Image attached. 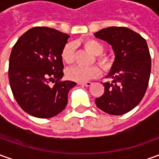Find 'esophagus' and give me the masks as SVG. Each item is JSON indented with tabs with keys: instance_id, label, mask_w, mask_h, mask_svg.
<instances>
[{
	"instance_id": "esophagus-1",
	"label": "esophagus",
	"mask_w": 159,
	"mask_h": 159,
	"mask_svg": "<svg viewBox=\"0 0 159 159\" xmlns=\"http://www.w3.org/2000/svg\"><path fill=\"white\" fill-rule=\"evenodd\" d=\"M79 85L80 86H89L92 85V82H85V83H79Z\"/></svg>"
}]
</instances>
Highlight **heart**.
<instances>
[{
    "label": "heart",
    "instance_id": "1",
    "mask_svg": "<svg viewBox=\"0 0 159 159\" xmlns=\"http://www.w3.org/2000/svg\"><path fill=\"white\" fill-rule=\"evenodd\" d=\"M80 44L84 48L88 50L93 54L95 55V61L104 70H109L111 67L112 61L109 55L103 53L105 50V46L100 41L95 39H86L82 40ZM61 59L66 64H72L75 59V47L73 43L66 44L61 53ZM101 71L97 66H93L89 67H84L76 66L69 68L66 71V77L70 80L79 82V83H85L93 80L100 76Z\"/></svg>",
    "mask_w": 159,
    "mask_h": 159
}]
</instances>
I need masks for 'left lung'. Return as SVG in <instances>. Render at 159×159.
<instances>
[{
	"label": "left lung",
	"instance_id": "8db88e82",
	"mask_svg": "<svg viewBox=\"0 0 159 159\" xmlns=\"http://www.w3.org/2000/svg\"><path fill=\"white\" fill-rule=\"evenodd\" d=\"M111 45L115 61L103 83L105 92L95 98L96 106L111 115H122L137 107L148 87L152 67L147 43L142 36L125 27H110L94 34Z\"/></svg>",
	"mask_w": 159,
	"mask_h": 159
}]
</instances>
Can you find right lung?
<instances>
[{
	"instance_id": "obj_1",
	"label": "right lung",
	"mask_w": 159,
	"mask_h": 159,
	"mask_svg": "<svg viewBox=\"0 0 159 159\" xmlns=\"http://www.w3.org/2000/svg\"><path fill=\"white\" fill-rule=\"evenodd\" d=\"M68 37L53 28L35 27L13 47L9 84L16 102L28 114L48 119L65 109L69 91L76 86L75 82L61 80L64 66L61 53Z\"/></svg>"
}]
</instances>
